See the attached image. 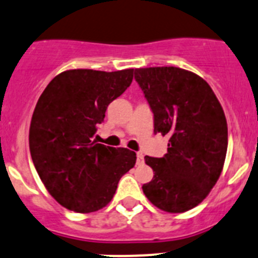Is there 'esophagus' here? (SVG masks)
Listing matches in <instances>:
<instances>
[{
    "instance_id": "1",
    "label": "esophagus",
    "mask_w": 258,
    "mask_h": 258,
    "mask_svg": "<svg viewBox=\"0 0 258 258\" xmlns=\"http://www.w3.org/2000/svg\"><path fill=\"white\" fill-rule=\"evenodd\" d=\"M143 161H145V156H143V153L137 152V164L142 165L143 164Z\"/></svg>"
}]
</instances>
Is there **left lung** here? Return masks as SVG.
I'll return each instance as SVG.
<instances>
[{"label":"left lung","mask_w":258,"mask_h":258,"mask_svg":"<svg viewBox=\"0 0 258 258\" xmlns=\"http://www.w3.org/2000/svg\"><path fill=\"white\" fill-rule=\"evenodd\" d=\"M153 112L155 134L169 137L164 157L146 156L153 178L142 189L162 211L180 214L209 196L228 150L225 113L200 75L174 66L134 70Z\"/></svg>","instance_id":"obj_1"}]
</instances>
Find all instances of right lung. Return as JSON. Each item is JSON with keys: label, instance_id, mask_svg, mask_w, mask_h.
<instances>
[{"label": "right lung", "instance_id": "1", "mask_svg": "<svg viewBox=\"0 0 258 258\" xmlns=\"http://www.w3.org/2000/svg\"><path fill=\"white\" fill-rule=\"evenodd\" d=\"M133 72L66 70L35 105L30 156L48 193L65 209L79 214L103 209L120 178L136 165V152L93 139L107 106L131 86Z\"/></svg>", "mask_w": 258, "mask_h": 258}]
</instances>
